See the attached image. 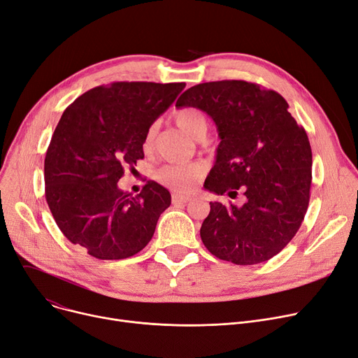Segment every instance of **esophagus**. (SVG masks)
Instances as JSON below:
<instances>
[{"mask_svg": "<svg viewBox=\"0 0 358 358\" xmlns=\"http://www.w3.org/2000/svg\"><path fill=\"white\" fill-rule=\"evenodd\" d=\"M189 201H192V197L190 196H180V194H174L173 196V203L174 204H177V203H189Z\"/></svg>", "mask_w": 358, "mask_h": 358, "instance_id": "1", "label": "esophagus"}]
</instances>
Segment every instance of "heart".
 I'll return each mask as SVG.
<instances>
[{
    "label": "heart",
    "instance_id": "heart-1",
    "mask_svg": "<svg viewBox=\"0 0 358 358\" xmlns=\"http://www.w3.org/2000/svg\"><path fill=\"white\" fill-rule=\"evenodd\" d=\"M176 123L177 126L184 130L187 135H190L194 139L204 138L206 131H208L209 123L206 116L199 108L194 107H184L176 113ZM157 136V124H150L146 130L143 138V150L150 152L154 148ZM204 174V165L200 162H190V164H168L161 166L157 171V180L165 184L169 189L187 193L190 192L196 182Z\"/></svg>",
    "mask_w": 358,
    "mask_h": 358
}]
</instances>
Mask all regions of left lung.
Wrapping results in <instances>:
<instances>
[{"instance_id": "left-lung-1", "label": "left lung", "mask_w": 358, "mask_h": 358, "mask_svg": "<svg viewBox=\"0 0 358 358\" xmlns=\"http://www.w3.org/2000/svg\"><path fill=\"white\" fill-rule=\"evenodd\" d=\"M176 107L209 115L220 143L204 189L243 203L210 201L200 236L215 257L238 266L264 262L283 250L306 215L312 149L306 131L273 90L247 81H215L184 91Z\"/></svg>"}]
</instances>
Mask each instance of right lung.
I'll list each match as a JSON object with an SVG mask.
<instances>
[{
  "label": "right lung",
  "mask_w": 358,
  "mask_h": 358,
  "mask_svg": "<svg viewBox=\"0 0 358 358\" xmlns=\"http://www.w3.org/2000/svg\"><path fill=\"white\" fill-rule=\"evenodd\" d=\"M184 83H113L75 100L56 126L45 158L46 201L62 234L99 259H123L152 239L171 194L148 181L138 196L119 189L124 166L143 158L148 127Z\"/></svg>",
  "instance_id": "1"
}]
</instances>
